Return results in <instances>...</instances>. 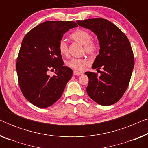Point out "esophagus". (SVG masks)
I'll return each instance as SVG.
<instances>
[{
    "instance_id": "34e87169",
    "label": "esophagus",
    "mask_w": 148,
    "mask_h": 148,
    "mask_svg": "<svg viewBox=\"0 0 148 148\" xmlns=\"http://www.w3.org/2000/svg\"><path fill=\"white\" fill-rule=\"evenodd\" d=\"M84 74V73L82 71H73V75H77V76H79L81 75Z\"/></svg>"
}]
</instances>
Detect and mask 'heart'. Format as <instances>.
I'll return each mask as SVG.
<instances>
[{
  "label": "heart",
  "instance_id": "b5f03b06",
  "mask_svg": "<svg viewBox=\"0 0 148 148\" xmlns=\"http://www.w3.org/2000/svg\"><path fill=\"white\" fill-rule=\"evenodd\" d=\"M71 38L73 40L84 46V50L86 53L93 54L98 50V44L94 40L92 39V36L90 32L84 29H78L71 34ZM58 50L60 53L66 55L68 53V44L64 40H61L58 44ZM88 60L85 58H73L67 62V66L77 70H83Z\"/></svg>",
  "mask_w": 148,
  "mask_h": 148
}]
</instances>
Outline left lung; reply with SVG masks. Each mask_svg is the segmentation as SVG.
Returning <instances> with one entry per match:
<instances>
[{
    "label": "left lung",
    "instance_id": "8db88e82",
    "mask_svg": "<svg viewBox=\"0 0 148 148\" xmlns=\"http://www.w3.org/2000/svg\"><path fill=\"white\" fill-rule=\"evenodd\" d=\"M77 23L96 35L100 48L92 69H104L99 76L93 72L85 73L89 78L87 93L98 104H115L127 89L134 68L129 40L118 27L106 19L96 18Z\"/></svg>",
    "mask_w": 148,
    "mask_h": 148
}]
</instances>
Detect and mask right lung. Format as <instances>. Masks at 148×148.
Returning a JSON list of instances; mask_svg holds the SVG:
<instances>
[{
  "instance_id": "right-lung-1",
  "label": "right lung",
  "mask_w": 148,
  "mask_h": 148,
  "mask_svg": "<svg viewBox=\"0 0 148 148\" xmlns=\"http://www.w3.org/2000/svg\"><path fill=\"white\" fill-rule=\"evenodd\" d=\"M78 27L74 21H46L25 36L17 59L20 89L25 98L41 108L52 106L62 96L73 70L64 66L58 44L70 29ZM55 69L56 75H48Z\"/></svg>"
}]
</instances>
